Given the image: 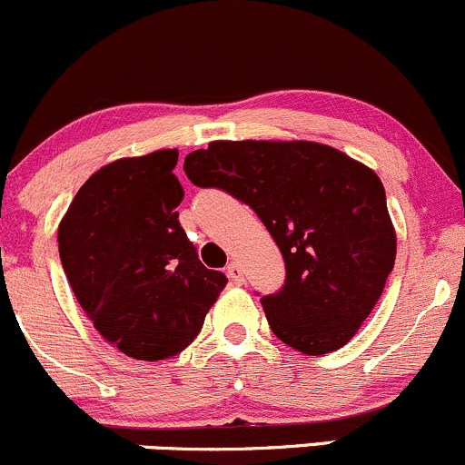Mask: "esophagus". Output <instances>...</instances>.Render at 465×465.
I'll list each match as a JSON object with an SVG mask.
<instances>
[{"instance_id": "34e87169", "label": "esophagus", "mask_w": 465, "mask_h": 465, "mask_svg": "<svg viewBox=\"0 0 465 465\" xmlns=\"http://www.w3.org/2000/svg\"><path fill=\"white\" fill-rule=\"evenodd\" d=\"M224 272H227L229 278H232L233 282H236V284H241L242 280H244L242 267H241V264H238V262H229V264H227V269H224Z\"/></svg>"}]
</instances>
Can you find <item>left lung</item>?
I'll use <instances>...</instances> for the list:
<instances>
[{"instance_id":"8db88e82","label":"left lung","mask_w":465,"mask_h":465,"mask_svg":"<svg viewBox=\"0 0 465 465\" xmlns=\"http://www.w3.org/2000/svg\"><path fill=\"white\" fill-rule=\"evenodd\" d=\"M185 174L242 201L278 244L287 280L262 295L269 326L304 355L338 351L384 291L397 253L386 193L371 167L313 141H213Z\"/></svg>"}]
</instances>
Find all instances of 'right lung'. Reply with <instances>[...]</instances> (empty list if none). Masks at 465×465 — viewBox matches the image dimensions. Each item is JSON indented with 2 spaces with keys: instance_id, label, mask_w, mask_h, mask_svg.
Wrapping results in <instances>:
<instances>
[{
  "instance_id": "obj_1",
  "label": "right lung",
  "mask_w": 465,
  "mask_h": 465,
  "mask_svg": "<svg viewBox=\"0 0 465 465\" xmlns=\"http://www.w3.org/2000/svg\"><path fill=\"white\" fill-rule=\"evenodd\" d=\"M176 150L119 158L76 192L59 223L65 278L94 329L134 360H165L201 333L227 284L178 223Z\"/></svg>"
}]
</instances>
